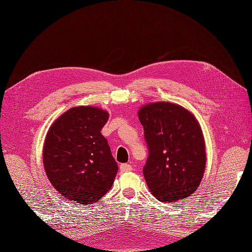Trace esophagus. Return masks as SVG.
<instances>
[{
  "label": "esophagus",
  "mask_w": 252,
  "mask_h": 252,
  "mask_svg": "<svg viewBox=\"0 0 252 252\" xmlns=\"http://www.w3.org/2000/svg\"><path fill=\"white\" fill-rule=\"evenodd\" d=\"M119 169H121L122 173H126V171H130L131 169H133V166L127 164V163H123L119 165Z\"/></svg>",
  "instance_id": "1"
}]
</instances>
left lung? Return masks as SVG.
<instances>
[{
	"label": "left lung",
	"instance_id": "1",
	"mask_svg": "<svg viewBox=\"0 0 252 252\" xmlns=\"http://www.w3.org/2000/svg\"><path fill=\"white\" fill-rule=\"evenodd\" d=\"M138 116L149 149L143 174L150 192L166 203L189 197L206 164L199 123L183 106L164 101L144 105Z\"/></svg>",
	"mask_w": 252,
	"mask_h": 252
}]
</instances>
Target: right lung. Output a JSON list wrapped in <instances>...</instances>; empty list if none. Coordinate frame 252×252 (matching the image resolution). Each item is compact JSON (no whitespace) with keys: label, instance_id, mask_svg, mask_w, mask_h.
<instances>
[{"label":"right lung","instance_id":"1","mask_svg":"<svg viewBox=\"0 0 252 252\" xmlns=\"http://www.w3.org/2000/svg\"><path fill=\"white\" fill-rule=\"evenodd\" d=\"M109 113L94 106H77L50 126L43 150L44 168L52 186L66 199L93 204L109 191L117 173L101 129Z\"/></svg>","mask_w":252,"mask_h":252}]
</instances>
